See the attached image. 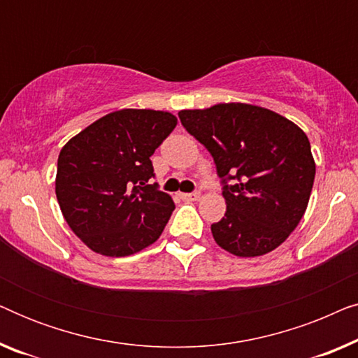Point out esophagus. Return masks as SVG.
I'll return each instance as SVG.
<instances>
[{"label": "esophagus", "instance_id": "1", "mask_svg": "<svg viewBox=\"0 0 358 358\" xmlns=\"http://www.w3.org/2000/svg\"><path fill=\"white\" fill-rule=\"evenodd\" d=\"M180 199L189 200V202H195V200L200 199V192H192V194H180Z\"/></svg>", "mask_w": 358, "mask_h": 358}]
</instances>
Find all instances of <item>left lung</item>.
Segmentation results:
<instances>
[{
    "label": "left lung",
    "mask_w": 358,
    "mask_h": 358,
    "mask_svg": "<svg viewBox=\"0 0 358 358\" xmlns=\"http://www.w3.org/2000/svg\"><path fill=\"white\" fill-rule=\"evenodd\" d=\"M179 119L210 151L223 182L227 213L212 224L218 246L238 257L280 246L305 215L315 182L305 131L277 112L244 102L180 110Z\"/></svg>",
    "instance_id": "left-lung-1"
}]
</instances>
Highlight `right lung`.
Returning a JSON list of instances; mask_svg holds the SVG:
<instances>
[{"label": "right lung", "instance_id": "right-lung-1", "mask_svg": "<svg viewBox=\"0 0 358 358\" xmlns=\"http://www.w3.org/2000/svg\"><path fill=\"white\" fill-rule=\"evenodd\" d=\"M176 125L171 112L122 109L63 146L57 200L68 227L91 251L131 256L161 236L176 205L148 184L155 176L150 158Z\"/></svg>", "mask_w": 358, "mask_h": 358}]
</instances>
